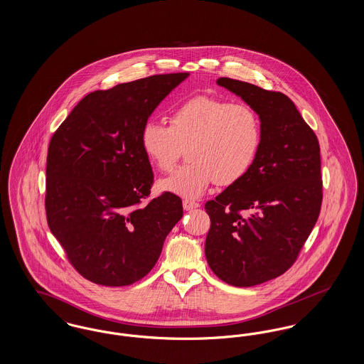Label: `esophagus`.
<instances>
[{"mask_svg":"<svg viewBox=\"0 0 364 364\" xmlns=\"http://www.w3.org/2000/svg\"><path fill=\"white\" fill-rule=\"evenodd\" d=\"M183 208H184V210H187V211H191V210H193V208H199V203L186 199V200H183Z\"/></svg>","mask_w":364,"mask_h":364,"instance_id":"obj_1","label":"esophagus"}]
</instances>
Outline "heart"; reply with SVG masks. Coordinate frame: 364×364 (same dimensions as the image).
<instances>
[{
	"mask_svg": "<svg viewBox=\"0 0 364 364\" xmlns=\"http://www.w3.org/2000/svg\"><path fill=\"white\" fill-rule=\"evenodd\" d=\"M262 144L258 113L247 104H230L211 95H195L176 105L169 125L149 120L140 146L161 172L171 171L188 147V165L159 181V188L186 199L200 198L215 181L232 186L254 166Z\"/></svg>",
	"mask_w": 364,
	"mask_h": 364,
	"instance_id": "obj_1",
	"label": "heart"
}]
</instances>
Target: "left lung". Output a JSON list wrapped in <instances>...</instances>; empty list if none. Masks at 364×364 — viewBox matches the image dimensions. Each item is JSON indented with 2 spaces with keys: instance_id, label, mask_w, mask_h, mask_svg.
<instances>
[{
  "instance_id": "1",
  "label": "left lung",
  "mask_w": 364,
  "mask_h": 364,
  "mask_svg": "<svg viewBox=\"0 0 364 364\" xmlns=\"http://www.w3.org/2000/svg\"><path fill=\"white\" fill-rule=\"evenodd\" d=\"M259 116L262 144L251 171L205 210V254L213 273L233 287H254L294 264L322 205L319 141L282 92L220 77Z\"/></svg>"
}]
</instances>
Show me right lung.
Masks as SVG:
<instances>
[{"label": "right lung", "mask_w": 364, "mask_h": 364, "mask_svg": "<svg viewBox=\"0 0 364 364\" xmlns=\"http://www.w3.org/2000/svg\"><path fill=\"white\" fill-rule=\"evenodd\" d=\"M190 73H165L90 92L53 134L46 164V218L83 277L125 287L156 266L183 217L169 192L143 205L154 174L140 131Z\"/></svg>", "instance_id": "right-lung-1"}]
</instances>
